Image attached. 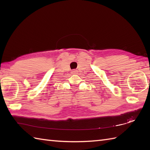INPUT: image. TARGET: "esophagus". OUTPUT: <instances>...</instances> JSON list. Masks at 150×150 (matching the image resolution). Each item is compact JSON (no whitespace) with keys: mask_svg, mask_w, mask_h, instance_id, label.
<instances>
[{"mask_svg":"<svg viewBox=\"0 0 150 150\" xmlns=\"http://www.w3.org/2000/svg\"><path fill=\"white\" fill-rule=\"evenodd\" d=\"M72 73H73V74H75V73H77V71H75V70H74V71H72Z\"/></svg>","mask_w":150,"mask_h":150,"instance_id":"esophagus-1","label":"esophagus"}]
</instances>
